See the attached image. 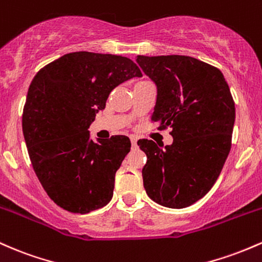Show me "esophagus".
<instances>
[{"instance_id":"obj_1","label":"esophagus","mask_w":262,"mask_h":262,"mask_svg":"<svg viewBox=\"0 0 262 262\" xmlns=\"http://www.w3.org/2000/svg\"><path fill=\"white\" fill-rule=\"evenodd\" d=\"M131 145H132V148H136L137 146V139L135 136H131Z\"/></svg>"}]
</instances>
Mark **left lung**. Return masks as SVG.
<instances>
[{
	"instance_id": "obj_1",
	"label": "left lung",
	"mask_w": 262,
	"mask_h": 262,
	"mask_svg": "<svg viewBox=\"0 0 262 262\" xmlns=\"http://www.w3.org/2000/svg\"><path fill=\"white\" fill-rule=\"evenodd\" d=\"M136 61L157 86L151 120L172 128L173 137L164 147L152 140L137 142L147 156L143 187L163 207H189L211 189L230 152V89L218 68L187 55H137Z\"/></svg>"
}]
</instances>
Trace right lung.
Returning <instances> with one entry per match:
<instances>
[{
    "label": "right lung",
    "mask_w": 262,
    "mask_h": 262,
    "mask_svg": "<svg viewBox=\"0 0 262 262\" xmlns=\"http://www.w3.org/2000/svg\"><path fill=\"white\" fill-rule=\"evenodd\" d=\"M135 76L142 73L128 58L74 52L43 67L29 85L23 136L40 184L63 209L86 214L113 198L130 139L94 142L88 128L110 93Z\"/></svg>",
    "instance_id": "right-lung-1"
}]
</instances>
